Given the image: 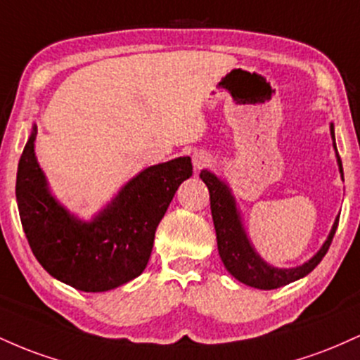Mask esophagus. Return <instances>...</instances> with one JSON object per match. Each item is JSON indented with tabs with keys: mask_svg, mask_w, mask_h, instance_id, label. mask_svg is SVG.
<instances>
[{
	"mask_svg": "<svg viewBox=\"0 0 360 360\" xmlns=\"http://www.w3.org/2000/svg\"><path fill=\"white\" fill-rule=\"evenodd\" d=\"M210 162H212V157H210L206 152L200 150V152H194L193 155V164L196 169H203L206 166H210Z\"/></svg>",
	"mask_w": 360,
	"mask_h": 360,
	"instance_id": "obj_1",
	"label": "esophagus"
}]
</instances>
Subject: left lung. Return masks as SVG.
<instances>
[{
	"mask_svg": "<svg viewBox=\"0 0 360 360\" xmlns=\"http://www.w3.org/2000/svg\"><path fill=\"white\" fill-rule=\"evenodd\" d=\"M333 137V146H335V134H333V125L330 127ZM337 148V146H335ZM338 157V154H337ZM338 166L342 171V160L338 157ZM201 179L208 186L210 191V205H212V217L214 223V230H217V242H218V252L220 257L229 269L230 274L240 283L247 284V286L257 288V289H278L281 286L292 283V281L304 278L309 274L325 254L330 249V243L333 240V235L338 226V218L333 223V229L330 232L328 238L323 243L320 252L308 260L303 266L295 267V269H276V267L267 266L262 259L255 254L254 249L250 247L249 240H247L245 233H243L240 220H238L237 210H235V201L230 194L226 186L218 179L217 176L208 171H201Z\"/></svg>",
	"mask_w": 360,
	"mask_h": 360,
	"instance_id": "obj_1",
	"label": "left lung"
}]
</instances>
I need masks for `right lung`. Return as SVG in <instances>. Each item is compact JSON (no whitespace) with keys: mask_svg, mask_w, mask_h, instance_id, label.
Wrapping results in <instances>:
<instances>
[{"mask_svg":"<svg viewBox=\"0 0 360 360\" xmlns=\"http://www.w3.org/2000/svg\"><path fill=\"white\" fill-rule=\"evenodd\" d=\"M37 127L16 172V201L23 232L49 274L86 292L128 283L146 269L155 230L179 184L193 176L189 157L152 166L131 179L91 223L71 217L45 188L37 164Z\"/></svg>","mask_w":360,"mask_h":360,"instance_id":"obj_1","label":"right lung"}]
</instances>
